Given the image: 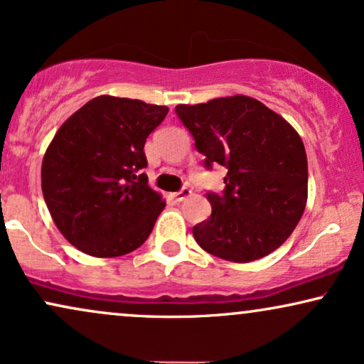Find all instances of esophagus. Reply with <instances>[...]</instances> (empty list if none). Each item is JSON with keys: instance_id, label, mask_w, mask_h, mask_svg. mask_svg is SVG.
I'll return each instance as SVG.
<instances>
[{"instance_id": "1", "label": "esophagus", "mask_w": 364, "mask_h": 364, "mask_svg": "<svg viewBox=\"0 0 364 364\" xmlns=\"http://www.w3.org/2000/svg\"><path fill=\"white\" fill-rule=\"evenodd\" d=\"M191 194H192V191L189 189V187H183L182 191L175 192V194H173V199L177 200V203H182V200H186L187 197H189Z\"/></svg>"}]
</instances>
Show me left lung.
<instances>
[{"label": "left lung", "instance_id": "8db88e82", "mask_svg": "<svg viewBox=\"0 0 364 364\" xmlns=\"http://www.w3.org/2000/svg\"><path fill=\"white\" fill-rule=\"evenodd\" d=\"M175 111L205 155V167L228 168L224 194H205L213 213L192 230L197 245L235 263L280 248L307 204V155L295 128L243 94Z\"/></svg>", "mask_w": 364, "mask_h": 364}]
</instances>
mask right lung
Masks as SVG:
<instances>
[{
	"label": "right lung",
	"mask_w": 364,
	"mask_h": 364,
	"mask_svg": "<svg viewBox=\"0 0 364 364\" xmlns=\"http://www.w3.org/2000/svg\"><path fill=\"white\" fill-rule=\"evenodd\" d=\"M167 106L97 96L65 119L42 161V192L62 236L82 253L114 258L150 236L165 208L138 170Z\"/></svg>",
	"instance_id": "right-lung-1"
}]
</instances>
